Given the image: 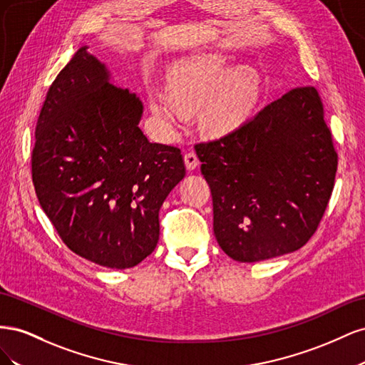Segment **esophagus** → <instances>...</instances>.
Here are the masks:
<instances>
[{
	"mask_svg": "<svg viewBox=\"0 0 365 365\" xmlns=\"http://www.w3.org/2000/svg\"><path fill=\"white\" fill-rule=\"evenodd\" d=\"M184 164L189 170H195L197 165H200V158H197V155L193 150H190L184 155Z\"/></svg>",
	"mask_w": 365,
	"mask_h": 365,
	"instance_id": "34e87169",
	"label": "esophagus"
}]
</instances>
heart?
Listing matches in <instances>:
<instances>
[{
	"mask_svg": "<svg viewBox=\"0 0 365 365\" xmlns=\"http://www.w3.org/2000/svg\"><path fill=\"white\" fill-rule=\"evenodd\" d=\"M259 97L260 79L251 68L230 70L222 56L200 54L175 68L169 93H149V108L163 137L178 130L185 114L195 111L205 134L220 137L245 123Z\"/></svg>",
	"mask_w": 365,
	"mask_h": 365,
	"instance_id": "b5f03b06",
	"label": "heart"
}]
</instances>
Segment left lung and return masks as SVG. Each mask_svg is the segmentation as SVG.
Here are the masks:
<instances>
[{
  "label": "left lung",
  "instance_id": "1",
  "mask_svg": "<svg viewBox=\"0 0 365 365\" xmlns=\"http://www.w3.org/2000/svg\"><path fill=\"white\" fill-rule=\"evenodd\" d=\"M219 247L237 262L300 250L334 190L338 155L314 86L294 88L222 138L197 143Z\"/></svg>",
  "mask_w": 365,
  "mask_h": 365
}]
</instances>
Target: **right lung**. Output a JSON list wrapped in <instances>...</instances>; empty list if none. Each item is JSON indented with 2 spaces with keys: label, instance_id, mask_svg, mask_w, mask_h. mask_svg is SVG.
I'll list each match as a JSON object with an SVG mask.
<instances>
[{
  "label": "right lung",
  "instance_id": "right-lung-1",
  "mask_svg": "<svg viewBox=\"0 0 365 365\" xmlns=\"http://www.w3.org/2000/svg\"><path fill=\"white\" fill-rule=\"evenodd\" d=\"M83 46L58 74L42 105L31 178L43 212L77 256L125 269L160 239L158 213L185 176L181 150L150 143L143 103Z\"/></svg>",
  "mask_w": 365,
  "mask_h": 365
}]
</instances>
